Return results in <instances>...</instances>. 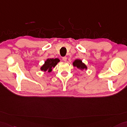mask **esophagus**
<instances>
[{"label": "esophagus", "instance_id": "obj_1", "mask_svg": "<svg viewBox=\"0 0 127 127\" xmlns=\"http://www.w3.org/2000/svg\"><path fill=\"white\" fill-rule=\"evenodd\" d=\"M67 59V58H66V57H64V58H63V61H64V62H66Z\"/></svg>", "mask_w": 127, "mask_h": 127}]
</instances>
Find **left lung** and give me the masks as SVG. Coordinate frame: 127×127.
<instances>
[{
    "label": "left lung",
    "instance_id": "8db88e82",
    "mask_svg": "<svg viewBox=\"0 0 127 127\" xmlns=\"http://www.w3.org/2000/svg\"><path fill=\"white\" fill-rule=\"evenodd\" d=\"M73 66L74 67H77V68L81 71H83L84 69L87 70L88 67L86 64L82 62V61L80 59H76L73 62Z\"/></svg>",
    "mask_w": 127,
    "mask_h": 127
}]
</instances>
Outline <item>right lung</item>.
<instances>
[{"label": "right lung", "instance_id": "obj_1", "mask_svg": "<svg viewBox=\"0 0 127 127\" xmlns=\"http://www.w3.org/2000/svg\"><path fill=\"white\" fill-rule=\"evenodd\" d=\"M59 62H60V60L58 58L47 59L44 62V64L40 67V70L44 72L47 71L49 73H50L52 71V69L56 66V64Z\"/></svg>", "mask_w": 127, "mask_h": 127}]
</instances>
